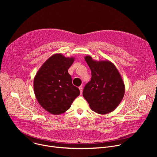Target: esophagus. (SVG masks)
<instances>
[{
  "label": "esophagus",
  "instance_id": "obj_1",
  "mask_svg": "<svg viewBox=\"0 0 157 157\" xmlns=\"http://www.w3.org/2000/svg\"><path fill=\"white\" fill-rule=\"evenodd\" d=\"M79 89L81 94H82V86H79Z\"/></svg>",
  "mask_w": 157,
  "mask_h": 157
}]
</instances>
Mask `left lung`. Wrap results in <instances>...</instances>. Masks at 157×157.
<instances>
[{
  "label": "left lung",
  "instance_id": "left-lung-1",
  "mask_svg": "<svg viewBox=\"0 0 157 157\" xmlns=\"http://www.w3.org/2000/svg\"><path fill=\"white\" fill-rule=\"evenodd\" d=\"M91 71V80L84 87L82 96L89 107L99 114L113 111L125 94V84L116 66L108 59L97 61L84 57Z\"/></svg>",
  "mask_w": 157,
  "mask_h": 157
}]
</instances>
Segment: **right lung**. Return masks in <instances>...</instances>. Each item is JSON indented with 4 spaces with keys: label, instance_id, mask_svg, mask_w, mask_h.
<instances>
[{
    "label": "right lung",
    "instance_id": "1",
    "mask_svg": "<svg viewBox=\"0 0 157 157\" xmlns=\"http://www.w3.org/2000/svg\"><path fill=\"white\" fill-rule=\"evenodd\" d=\"M74 61L73 56L54 54L41 65L34 78L36 99L52 114L64 113L80 94L79 89L72 84L71 76L68 73Z\"/></svg>",
    "mask_w": 157,
    "mask_h": 157
}]
</instances>
